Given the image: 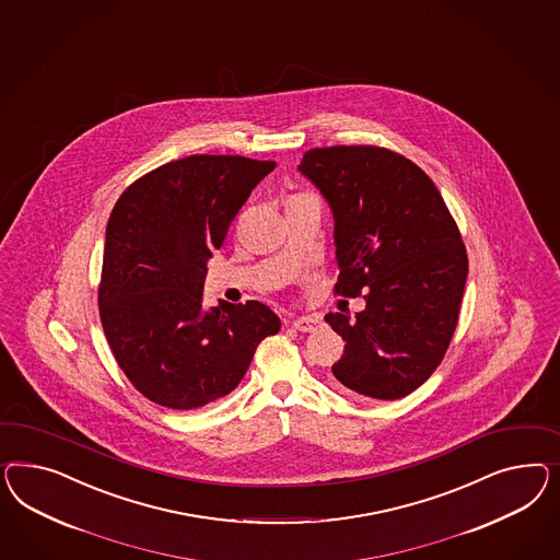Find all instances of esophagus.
I'll list each match as a JSON object with an SVG mask.
<instances>
[{
    "instance_id": "esophagus-1",
    "label": "esophagus",
    "mask_w": 560,
    "mask_h": 560,
    "mask_svg": "<svg viewBox=\"0 0 560 560\" xmlns=\"http://www.w3.org/2000/svg\"><path fill=\"white\" fill-rule=\"evenodd\" d=\"M320 325H323V320L317 315H306V317L292 320V327L303 334H315L317 329H320Z\"/></svg>"
}]
</instances>
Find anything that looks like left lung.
I'll use <instances>...</instances> for the list:
<instances>
[{"label":"left lung","mask_w":560,"mask_h":560,"mask_svg":"<svg viewBox=\"0 0 560 560\" xmlns=\"http://www.w3.org/2000/svg\"><path fill=\"white\" fill-rule=\"evenodd\" d=\"M299 172L334 212L336 294L366 308L325 320L346 350L331 366L339 388L370 399L407 397L432 376L454 336L468 257L430 176L372 144L311 149Z\"/></svg>","instance_id":"1"}]
</instances>
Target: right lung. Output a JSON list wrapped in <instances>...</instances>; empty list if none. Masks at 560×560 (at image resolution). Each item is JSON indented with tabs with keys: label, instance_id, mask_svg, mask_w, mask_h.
<instances>
[{
	"label": "right lung",
	"instance_id": "add662e5",
	"mask_svg": "<svg viewBox=\"0 0 560 560\" xmlns=\"http://www.w3.org/2000/svg\"><path fill=\"white\" fill-rule=\"evenodd\" d=\"M273 161L190 155L130 184L106 226L100 319L132 386L176 411L229 395L261 339L280 331L266 304L202 306L208 259Z\"/></svg>",
	"mask_w": 560,
	"mask_h": 560
}]
</instances>
